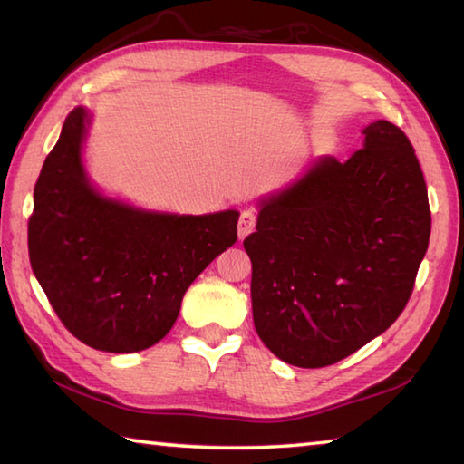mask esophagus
<instances>
[{
  "instance_id": "esophagus-1",
  "label": "esophagus",
  "mask_w": 464,
  "mask_h": 464,
  "mask_svg": "<svg viewBox=\"0 0 464 464\" xmlns=\"http://www.w3.org/2000/svg\"><path fill=\"white\" fill-rule=\"evenodd\" d=\"M256 223H257L256 213H251V210H243L239 217V225H237L239 239H246L251 231H256Z\"/></svg>"
}]
</instances>
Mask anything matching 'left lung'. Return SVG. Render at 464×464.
<instances>
[{"label":"left lung","mask_w":464,"mask_h":464,"mask_svg":"<svg viewBox=\"0 0 464 464\" xmlns=\"http://www.w3.org/2000/svg\"><path fill=\"white\" fill-rule=\"evenodd\" d=\"M339 162L320 156L259 198L251 308L266 347L316 369L385 333L406 308L430 239V207L410 140L385 120Z\"/></svg>","instance_id":"8db88e82"}]
</instances>
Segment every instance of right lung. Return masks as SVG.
Segmentation results:
<instances>
[{
  "mask_svg": "<svg viewBox=\"0 0 464 464\" xmlns=\"http://www.w3.org/2000/svg\"><path fill=\"white\" fill-rule=\"evenodd\" d=\"M92 115L72 109L34 187L30 264L63 324L89 347L138 353L174 326L188 285L237 241L235 208L179 215L105 195L85 166Z\"/></svg>",
  "mask_w": 464,
  "mask_h": 464,
  "instance_id": "add662e5",
  "label": "right lung"
}]
</instances>
